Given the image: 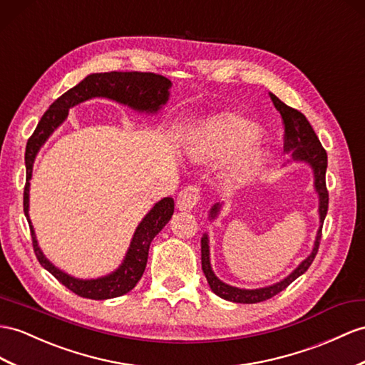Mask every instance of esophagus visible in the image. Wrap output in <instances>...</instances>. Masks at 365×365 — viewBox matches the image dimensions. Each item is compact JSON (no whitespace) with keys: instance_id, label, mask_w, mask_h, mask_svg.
Returning a JSON list of instances; mask_svg holds the SVG:
<instances>
[{"instance_id":"34e87169","label":"esophagus","mask_w":365,"mask_h":365,"mask_svg":"<svg viewBox=\"0 0 365 365\" xmlns=\"http://www.w3.org/2000/svg\"><path fill=\"white\" fill-rule=\"evenodd\" d=\"M200 202V188L197 185H190L177 195V208L180 211H191Z\"/></svg>"}]
</instances>
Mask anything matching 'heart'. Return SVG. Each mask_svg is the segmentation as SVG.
I'll return each mask as SVG.
<instances>
[{
  "mask_svg": "<svg viewBox=\"0 0 365 365\" xmlns=\"http://www.w3.org/2000/svg\"><path fill=\"white\" fill-rule=\"evenodd\" d=\"M257 138L259 130L256 126L242 120H228L199 130L186 145V154L194 160H205V158H230L245 150L232 163L228 175L232 182H244L265 162L267 154L262 148H249L255 145Z\"/></svg>",
  "mask_w": 365,
  "mask_h": 365,
  "instance_id": "obj_1",
  "label": "heart"
}]
</instances>
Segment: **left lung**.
<instances>
[{
  "label": "left lung",
  "mask_w": 365,
  "mask_h": 365,
  "mask_svg": "<svg viewBox=\"0 0 365 365\" xmlns=\"http://www.w3.org/2000/svg\"><path fill=\"white\" fill-rule=\"evenodd\" d=\"M274 108L279 110L280 117H282L284 123V148L285 151H293L292 157L294 162H305L312 166L313 174H314V190L319 195V223L321 227L317 230L314 247L312 250V255L308 256L305 260H302L299 267L294 269L292 274H288L285 279L280 280V282L264 287V288H256V289H245V288H237L231 287L214 274L211 262H210V244H208V235H203L202 237V269L207 277L210 288L216 293L219 297L225 299V301L237 302V304H257L264 302L267 299L276 296L277 293L285 289L289 284L296 280L299 276L304 274L308 268H310L312 262L314 260L317 250H319V242L322 237V223L327 216V211H329V191H327L325 185V171H327V153L322 148L319 138H317L316 133L313 130L312 125L308 123V120L302 112H299L294 108L287 106L284 101H280L274 93H269ZM220 211V203H216L210 211V217L216 219Z\"/></svg>",
  "instance_id": "8db88e82"
}]
</instances>
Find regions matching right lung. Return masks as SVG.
<instances>
[{
    "label": "right lung",
    "mask_w": 365,
    "mask_h": 365,
    "mask_svg": "<svg viewBox=\"0 0 365 365\" xmlns=\"http://www.w3.org/2000/svg\"><path fill=\"white\" fill-rule=\"evenodd\" d=\"M171 81L163 76L153 72H103V73H91L85 80L80 81L77 86H73L68 92H64L61 97L55 100L49 109L44 112V115L36 125L34 134L27 140L26 146V186L23 195L24 214L29 222L32 245L35 256L38 259L41 267L61 282L64 287L69 288L72 293H76L86 299H103L123 296L133 289L143 272L148 262V251L153 239L162 231V228L170 222L174 212V200L171 197H165L157 202L153 210L149 211L145 219L138 223L134 232V237L130 240V245L125 260L121 265L108 276L98 279H77L68 273L61 272L55 267L49 259H46L43 251L38 247V242L35 237V231L29 219V180L32 179V168L35 157L38 154L40 148L44 145L46 140L57 129L64 120H66L69 109L78 103L86 101L93 97H103L109 100H115L121 105H126L138 112H148V114H157L160 108L170 98Z\"/></svg>",
    "instance_id": "1"
}]
</instances>
